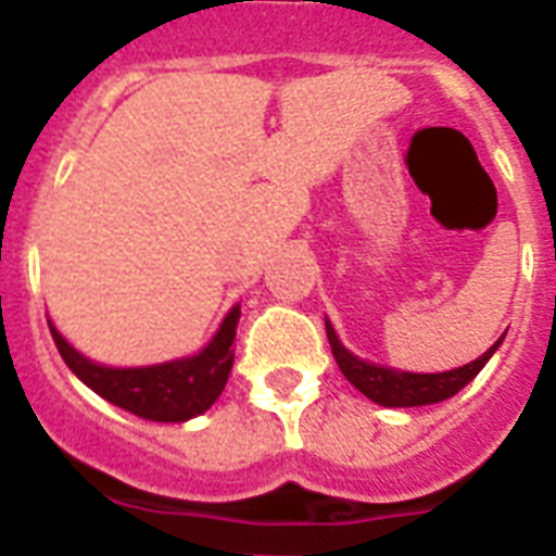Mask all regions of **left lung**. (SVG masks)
<instances>
[{"instance_id": "1", "label": "left lung", "mask_w": 556, "mask_h": 556, "mask_svg": "<svg viewBox=\"0 0 556 556\" xmlns=\"http://www.w3.org/2000/svg\"><path fill=\"white\" fill-rule=\"evenodd\" d=\"M326 334H329L331 355H334L349 383L361 389L369 401L380 406H424L447 401V397L456 395L458 389H465L482 371V366L491 361V355L502 343L500 338L482 357H476L473 364L458 366V369L450 371H435V375H415V371H395L366 364V361L355 357L352 352H346V349L340 346L338 334H334L329 320H326Z\"/></svg>"}]
</instances>
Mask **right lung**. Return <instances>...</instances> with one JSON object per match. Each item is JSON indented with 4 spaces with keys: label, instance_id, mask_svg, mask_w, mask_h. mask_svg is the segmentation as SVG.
Here are the masks:
<instances>
[{
    "label": "right lung",
    "instance_id": "1",
    "mask_svg": "<svg viewBox=\"0 0 556 556\" xmlns=\"http://www.w3.org/2000/svg\"><path fill=\"white\" fill-rule=\"evenodd\" d=\"M236 323H239V305L230 308L216 338L210 340L199 355L173 361V364L141 366V369H109V366L91 364L65 343L63 334L51 323L48 326H51V338L65 366L100 397H106L109 404L121 406L147 421H187L210 409L225 389L230 366H233Z\"/></svg>",
    "mask_w": 556,
    "mask_h": 556
}]
</instances>
